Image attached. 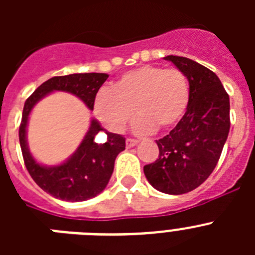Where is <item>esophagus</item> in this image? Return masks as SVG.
Masks as SVG:
<instances>
[{
  "label": "esophagus",
  "mask_w": 255,
  "mask_h": 255,
  "mask_svg": "<svg viewBox=\"0 0 255 255\" xmlns=\"http://www.w3.org/2000/svg\"><path fill=\"white\" fill-rule=\"evenodd\" d=\"M138 144V140L136 139H132V138H128L126 139V148H132L134 145Z\"/></svg>",
  "instance_id": "obj_1"
}]
</instances>
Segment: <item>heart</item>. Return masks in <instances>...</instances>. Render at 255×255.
I'll return each instance as SVG.
<instances>
[{
	"label": "heart",
	"mask_w": 255,
	"mask_h": 255,
	"mask_svg": "<svg viewBox=\"0 0 255 255\" xmlns=\"http://www.w3.org/2000/svg\"><path fill=\"white\" fill-rule=\"evenodd\" d=\"M190 103V85L176 67L141 65L124 73L111 89L97 94L94 114L105 128L123 131L139 115L135 130L140 134L155 128L170 130L185 116Z\"/></svg>",
	"instance_id": "1"
}]
</instances>
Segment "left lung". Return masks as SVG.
Here are the masks:
<instances>
[{"label": "left lung", "mask_w": 255, "mask_h": 255, "mask_svg": "<svg viewBox=\"0 0 255 255\" xmlns=\"http://www.w3.org/2000/svg\"><path fill=\"white\" fill-rule=\"evenodd\" d=\"M185 74L190 103L182 120L162 139L158 158L144 166L150 185L166 194H185L215 170L230 130V98L213 71L195 61L167 56Z\"/></svg>", "instance_id": "1"}]
</instances>
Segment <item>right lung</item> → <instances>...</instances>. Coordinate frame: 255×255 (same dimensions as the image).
Masks as SVG:
<instances>
[{
  "label": "right lung",
  "instance_id": "obj_1",
  "mask_svg": "<svg viewBox=\"0 0 255 255\" xmlns=\"http://www.w3.org/2000/svg\"><path fill=\"white\" fill-rule=\"evenodd\" d=\"M107 78V74L100 73L53 76L40 84L25 101L19 128L22 158L31 179L52 197L67 202H82L100 194L114 172L117 154L125 149V138L123 135L106 132L107 141L96 143V135L103 129L96 120H92L91 128L76 152L60 166L44 167L34 161L26 144V124L31 108L49 92L64 91L75 94L88 108L93 110L97 93Z\"/></svg>",
  "mask_w": 255,
  "mask_h": 255
}]
</instances>
